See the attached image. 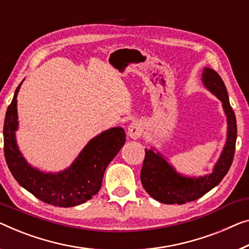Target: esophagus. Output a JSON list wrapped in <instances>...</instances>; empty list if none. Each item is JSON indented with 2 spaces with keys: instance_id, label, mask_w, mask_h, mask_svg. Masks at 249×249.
I'll return each instance as SVG.
<instances>
[{
  "instance_id": "esophagus-1",
  "label": "esophagus",
  "mask_w": 249,
  "mask_h": 249,
  "mask_svg": "<svg viewBox=\"0 0 249 249\" xmlns=\"http://www.w3.org/2000/svg\"><path fill=\"white\" fill-rule=\"evenodd\" d=\"M142 133H143V125L140 121L134 120L128 124L127 134L129 137L136 140V139H139L141 135H142Z\"/></svg>"
}]
</instances>
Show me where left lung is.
<instances>
[{
	"label": "left lung",
	"instance_id": "8db88e82",
	"mask_svg": "<svg viewBox=\"0 0 249 249\" xmlns=\"http://www.w3.org/2000/svg\"><path fill=\"white\" fill-rule=\"evenodd\" d=\"M202 84L222 104L227 117V139L213 172L203 177L183 176L154 147L145 148V159L141 170V181L144 189L158 201L166 205H183L195 201L220 183L231 168L237 140L235 113L229 103L228 92L221 77L211 68H203Z\"/></svg>",
	"mask_w": 249,
	"mask_h": 249
}]
</instances>
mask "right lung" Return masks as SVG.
Segmentation results:
<instances>
[{
  "instance_id": "obj_1",
  "label": "right lung",
  "mask_w": 249,
  "mask_h": 249,
  "mask_svg": "<svg viewBox=\"0 0 249 249\" xmlns=\"http://www.w3.org/2000/svg\"><path fill=\"white\" fill-rule=\"evenodd\" d=\"M21 85L7 107L3 126L4 155L11 173L21 187L49 205L67 208L86 202L101 189L107 165L125 144V131L113 127L102 132L89 141L68 168L54 173L43 172L29 164L17 143V97Z\"/></svg>"
}]
</instances>
